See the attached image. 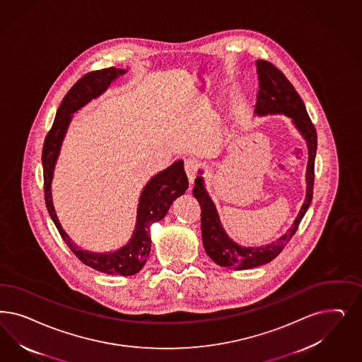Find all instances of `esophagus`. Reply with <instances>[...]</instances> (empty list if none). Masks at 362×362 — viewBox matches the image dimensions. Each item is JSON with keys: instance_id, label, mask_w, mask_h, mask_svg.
<instances>
[{"instance_id": "34e87169", "label": "esophagus", "mask_w": 362, "mask_h": 362, "mask_svg": "<svg viewBox=\"0 0 362 362\" xmlns=\"http://www.w3.org/2000/svg\"><path fill=\"white\" fill-rule=\"evenodd\" d=\"M184 168H185V172H187V180L190 184L194 182V178L197 175V170H199V163L197 160L194 158H187L185 163H184Z\"/></svg>"}]
</instances>
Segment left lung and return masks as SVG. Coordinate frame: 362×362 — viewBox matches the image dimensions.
<instances>
[{
    "label": "left lung",
    "instance_id": "obj_1",
    "mask_svg": "<svg viewBox=\"0 0 362 362\" xmlns=\"http://www.w3.org/2000/svg\"><path fill=\"white\" fill-rule=\"evenodd\" d=\"M258 73V94H257V116L269 115H284L292 119L294 128L300 132L308 146V165H306V194L303 206L298 211L292 226L288 232L282 234L276 241L261 246H241L235 244L233 240L223 230L218 211L214 202L210 199L209 193L205 187L202 170H199L193 187V196L199 201L201 206V233L202 244L206 255L220 267L244 270L257 268L270 262L279 256L281 250L291 241L296 233L300 222L303 220L306 210L309 209L313 197V182H315V160L317 151V133L315 125L308 116L306 107L303 105L301 97L296 92L292 83L268 61L257 59Z\"/></svg>",
    "mask_w": 362,
    "mask_h": 362
}]
</instances>
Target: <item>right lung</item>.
Returning a JSON list of instances; mask_svg holds the SVG:
<instances>
[{
    "label": "right lung",
    "instance_id": "add662e5",
    "mask_svg": "<svg viewBox=\"0 0 362 362\" xmlns=\"http://www.w3.org/2000/svg\"><path fill=\"white\" fill-rule=\"evenodd\" d=\"M125 73L127 70L117 68L97 70L85 74L76 82L64 97L56 113L53 127L47 133L42 148L45 204L62 240L85 265L93 268L97 272L113 276H133L140 272L151 253L152 223L161 221L166 216L170 205L173 204V201L182 196L189 187L182 160L175 161L169 168L163 169V172L153 175L141 192L133 234L125 245L118 247L116 250L104 253L82 250L81 247H78L71 241L69 235L62 229L52 199V180L54 175L56 163L59 160L62 141L65 139V134L69 128L73 113L80 110L93 98L100 97L112 82L117 80L119 76H124Z\"/></svg>",
    "mask_w": 362,
    "mask_h": 362
}]
</instances>
